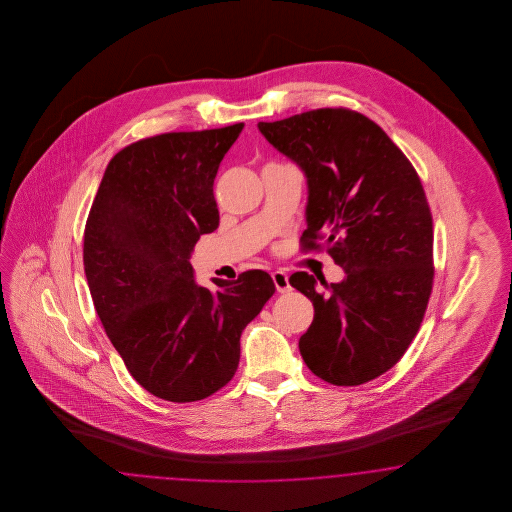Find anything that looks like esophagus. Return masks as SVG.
<instances>
[{
    "label": "esophagus",
    "instance_id": "1",
    "mask_svg": "<svg viewBox=\"0 0 512 512\" xmlns=\"http://www.w3.org/2000/svg\"><path fill=\"white\" fill-rule=\"evenodd\" d=\"M272 279H274V285H276V291L278 293H289L291 291V285H289V276L285 272H272Z\"/></svg>",
    "mask_w": 512,
    "mask_h": 512
}]
</instances>
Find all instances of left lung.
<instances>
[{
    "instance_id": "1",
    "label": "left lung",
    "mask_w": 512,
    "mask_h": 512,
    "mask_svg": "<svg viewBox=\"0 0 512 512\" xmlns=\"http://www.w3.org/2000/svg\"><path fill=\"white\" fill-rule=\"evenodd\" d=\"M257 127L306 176L304 248L325 238L345 272L330 285L308 272L289 279L315 310L300 355L332 385L368 383L403 357L432 293L434 229L419 174L353 110H310Z\"/></svg>"
}]
</instances>
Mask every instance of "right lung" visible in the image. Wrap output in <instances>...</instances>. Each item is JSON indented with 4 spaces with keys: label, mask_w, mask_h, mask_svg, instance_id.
Segmentation results:
<instances>
[{
    "label": "right lung",
    "mask_w": 512,
    "mask_h": 512,
    "mask_svg": "<svg viewBox=\"0 0 512 512\" xmlns=\"http://www.w3.org/2000/svg\"><path fill=\"white\" fill-rule=\"evenodd\" d=\"M244 124L165 133L110 159L84 231L93 306L127 372L157 398L197 402L225 387L240 336L276 287L263 270L202 287L189 263L219 225L214 180Z\"/></svg>",
    "instance_id": "add662e5"
}]
</instances>
